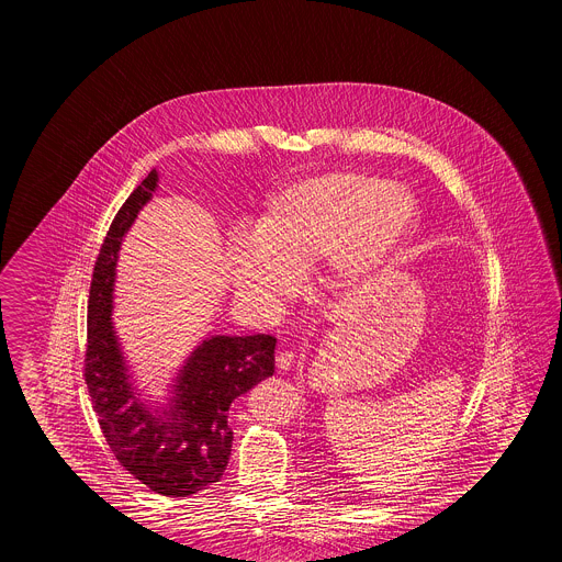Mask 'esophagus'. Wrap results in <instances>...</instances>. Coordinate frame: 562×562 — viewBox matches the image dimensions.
I'll return each instance as SVG.
<instances>
[{
	"label": "esophagus",
	"mask_w": 562,
	"mask_h": 562,
	"mask_svg": "<svg viewBox=\"0 0 562 562\" xmlns=\"http://www.w3.org/2000/svg\"><path fill=\"white\" fill-rule=\"evenodd\" d=\"M294 360H296V355L292 350H280L276 355V367H278V371H289L290 367L294 364Z\"/></svg>",
	"instance_id": "esophagus-1"
}]
</instances>
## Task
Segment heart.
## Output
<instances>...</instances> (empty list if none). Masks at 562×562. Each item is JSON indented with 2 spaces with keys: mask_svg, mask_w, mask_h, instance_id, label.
<instances>
[{
  "mask_svg": "<svg viewBox=\"0 0 562 562\" xmlns=\"http://www.w3.org/2000/svg\"><path fill=\"white\" fill-rule=\"evenodd\" d=\"M406 189L352 172L306 179L278 191L259 233L235 238L228 278L243 299H278L296 284L288 263L311 268L329 259L336 284L350 286L376 270L416 222Z\"/></svg>",
  "mask_w": 562,
  "mask_h": 562,
  "instance_id": "obj_1",
  "label": "heart"
}]
</instances>
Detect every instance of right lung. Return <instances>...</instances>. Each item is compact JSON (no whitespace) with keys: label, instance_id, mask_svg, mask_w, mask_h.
<instances>
[{"label":"right lung","instance_id":"1","mask_svg":"<svg viewBox=\"0 0 562 562\" xmlns=\"http://www.w3.org/2000/svg\"><path fill=\"white\" fill-rule=\"evenodd\" d=\"M156 181L150 170L102 240L88 296L85 379L102 435L121 465L154 493L189 496L218 482L226 470L233 447L226 412L235 397L272 376L276 338L216 336L198 346L177 379L167 420L137 402L111 325L113 280L121 238L153 198Z\"/></svg>","mask_w":562,"mask_h":562}]
</instances>
